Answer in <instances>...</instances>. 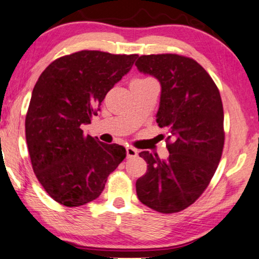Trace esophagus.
<instances>
[{
    "mask_svg": "<svg viewBox=\"0 0 259 259\" xmlns=\"http://www.w3.org/2000/svg\"><path fill=\"white\" fill-rule=\"evenodd\" d=\"M126 154L127 158H136L138 155V151L133 147H126Z\"/></svg>",
    "mask_w": 259,
    "mask_h": 259,
    "instance_id": "34e87169",
    "label": "esophagus"
}]
</instances>
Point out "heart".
Wrapping results in <instances>:
<instances>
[{
    "label": "heart",
    "mask_w": 259,
    "mask_h": 259,
    "mask_svg": "<svg viewBox=\"0 0 259 259\" xmlns=\"http://www.w3.org/2000/svg\"><path fill=\"white\" fill-rule=\"evenodd\" d=\"M147 80H151V79H137V80H134V81H147Z\"/></svg>",
    "instance_id": "b5f03b06"
}]
</instances>
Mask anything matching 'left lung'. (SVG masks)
<instances>
[{"label":"left lung","mask_w":259,"mask_h":259,"mask_svg":"<svg viewBox=\"0 0 259 259\" xmlns=\"http://www.w3.org/2000/svg\"><path fill=\"white\" fill-rule=\"evenodd\" d=\"M136 66L160 82L157 122L171 141L166 160L139 153L147 171L137 180V194L152 210L175 213L201 196L218 167L225 138L221 94L206 70L186 56L143 55Z\"/></svg>","instance_id":"1"}]
</instances>
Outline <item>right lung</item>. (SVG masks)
<instances>
[{
    "mask_svg": "<svg viewBox=\"0 0 259 259\" xmlns=\"http://www.w3.org/2000/svg\"><path fill=\"white\" fill-rule=\"evenodd\" d=\"M137 58L81 51L56 59L38 77L26 115L27 146L37 180L61 205L97 199L125 159V147L84 136L81 126L91 123Z\"/></svg>",
    "mask_w": 259,
    "mask_h": 259,
    "instance_id": "add662e5",
    "label": "right lung"
}]
</instances>
